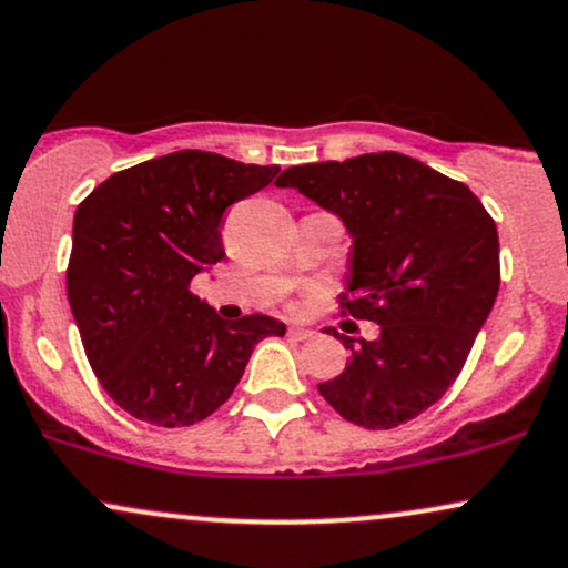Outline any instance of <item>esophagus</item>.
I'll return each instance as SVG.
<instances>
[{
  "label": "esophagus",
  "instance_id": "obj_1",
  "mask_svg": "<svg viewBox=\"0 0 568 568\" xmlns=\"http://www.w3.org/2000/svg\"><path fill=\"white\" fill-rule=\"evenodd\" d=\"M286 335H290L292 341H308V337L314 333H311V329H305V327H290V329H286Z\"/></svg>",
  "mask_w": 568,
  "mask_h": 568
}]
</instances>
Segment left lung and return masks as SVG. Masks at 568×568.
Instances as JSON below:
<instances>
[{"label":"left lung","mask_w":568,"mask_h":568,"mask_svg":"<svg viewBox=\"0 0 568 568\" xmlns=\"http://www.w3.org/2000/svg\"><path fill=\"white\" fill-rule=\"evenodd\" d=\"M337 214L354 239L343 308L381 327L337 335L346 369L318 394L346 422L394 429L462 373L499 292L496 222L464 182L399 152L292 165L276 180Z\"/></svg>","instance_id":"8db88e82"}]
</instances>
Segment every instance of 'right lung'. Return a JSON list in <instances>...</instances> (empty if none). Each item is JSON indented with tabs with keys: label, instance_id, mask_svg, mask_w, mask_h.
Segmentation results:
<instances>
[{
	"label": "right lung",
	"instance_id": "obj_1",
	"mask_svg": "<svg viewBox=\"0 0 568 568\" xmlns=\"http://www.w3.org/2000/svg\"><path fill=\"white\" fill-rule=\"evenodd\" d=\"M278 165L180 150L118 171L80 203L67 295L104 392L165 429L199 424L227 403L278 318L216 316L190 282L225 257V209L267 187Z\"/></svg>",
	"mask_w": 568,
	"mask_h": 568
}]
</instances>
